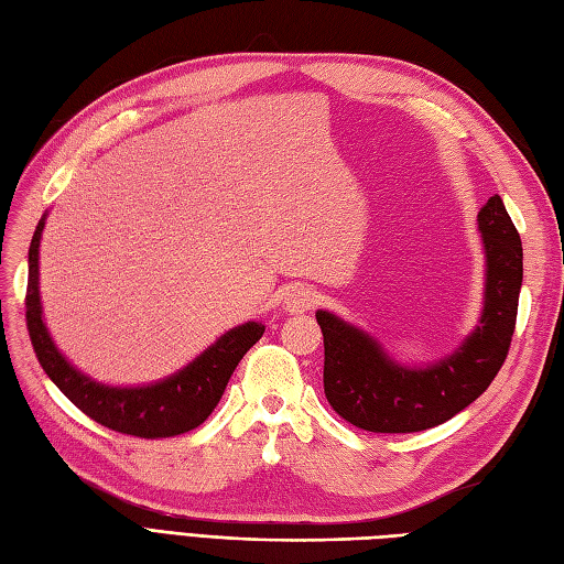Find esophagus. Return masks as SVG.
I'll return each instance as SVG.
<instances>
[{
	"mask_svg": "<svg viewBox=\"0 0 564 564\" xmlns=\"http://www.w3.org/2000/svg\"><path fill=\"white\" fill-rule=\"evenodd\" d=\"M317 292L313 286H296V289H292V292L286 294V299H284V305H286V311L289 313H308V311H313L315 305H317Z\"/></svg>",
	"mask_w": 564,
	"mask_h": 564,
	"instance_id": "34e87169",
	"label": "esophagus"
}]
</instances>
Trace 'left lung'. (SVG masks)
I'll use <instances>...</instances> for the list:
<instances>
[{
	"label": "left lung",
	"mask_w": 564,
	"mask_h": 564,
	"mask_svg": "<svg viewBox=\"0 0 564 564\" xmlns=\"http://www.w3.org/2000/svg\"><path fill=\"white\" fill-rule=\"evenodd\" d=\"M487 253L485 311L466 344L447 360L406 369L377 340L319 311L324 336V395L334 412L369 433H419L475 402L506 362L518 319L522 242L499 195L477 214Z\"/></svg>",
	"instance_id": "1"
}]
</instances>
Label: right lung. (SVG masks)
<instances>
[{"label": "right lung", "instance_id": "right-lung-1", "mask_svg": "<svg viewBox=\"0 0 564 564\" xmlns=\"http://www.w3.org/2000/svg\"><path fill=\"white\" fill-rule=\"evenodd\" d=\"M44 230V218L32 235L28 251V292H25V322L32 348L46 377L54 381L63 395L70 400L79 412L94 419L106 429L145 437H174L197 429L216 409L220 395L240 365L245 352L263 336L259 322H247L242 327L230 329L216 344L204 350L193 365L174 373L155 386L145 388H108L84 377L65 362V357L51 344V336L42 322L40 305V237Z\"/></svg>", "mask_w": 564, "mask_h": 564}]
</instances>
